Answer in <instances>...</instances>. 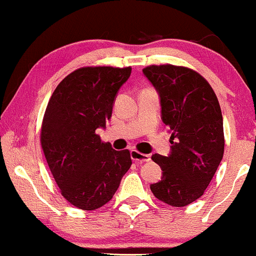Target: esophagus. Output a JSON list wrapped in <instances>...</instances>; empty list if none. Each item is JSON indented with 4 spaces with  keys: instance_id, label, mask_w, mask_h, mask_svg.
<instances>
[{
    "instance_id": "34e87169",
    "label": "esophagus",
    "mask_w": 256,
    "mask_h": 256,
    "mask_svg": "<svg viewBox=\"0 0 256 256\" xmlns=\"http://www.w3.org/2000/svg\"><path fill=\"white\" fill-rule=\"evenodd\" d=\"M131 158L132 160L137 161V162H140V164L148 162V161H150V155L142 154V152H140L137 150H131Z\"/></svg>"
}]
</instances>
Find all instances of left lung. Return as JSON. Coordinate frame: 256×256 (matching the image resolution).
<instances>
[{
    "instance_id": "1",
    "label": "left lung",
    "mask_w": 256,
    "mask_h": 256,
    "mask_svg": "<svg viewBox=\"0 0 256 256\" xmlns=\"http://www.w3.org/2000/svg\"><path fill=\"white\" fill-rule=\"evenodd\" d=\"M143 74L158 94L161 119L170 128L172 144L167 156H152L162 177L150 190L160 201L184 207L204 195L222 162V110L212 86L192 70L152 64Z\"/></svg>"
}]
</instances>
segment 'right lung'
Instances as JSON below:
<instances>
[{
    "instance_id": "obj_1",
    "label": "right lung",
    "mask_w": 256,
    "mask_h": 256,
    "mask_svg": "<svg viewBox=\"0 0 256 256\" xmlns=\"http://www.w3.org/2000/svg\"><path fill=\"white\" fill-rule=\"evenodd\" d=\"M131 67H83L58 85L46 106L40 143L46 162L70 204L94 210L110 201L131 167L130 152L114 150L96 130L110 119Z\"/></svg>"
}]
</instances>
